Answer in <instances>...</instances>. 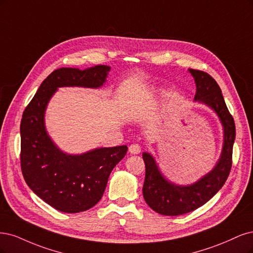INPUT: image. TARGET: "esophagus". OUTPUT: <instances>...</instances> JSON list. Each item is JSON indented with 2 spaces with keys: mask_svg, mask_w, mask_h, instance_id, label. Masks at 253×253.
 Instances as JSON below:
<instances>
[{
  "mask_svg": "<svg viewBox=\"0 0 253 253\" xmlns=\"http://www.w3.org/2000/svg\"><path fill=\"white\" fill-rule=\"evenodd\" d=\"M129 152L132 154H138L141 152V146L138 144H131L129 146Z\"/></svg>",
  "mask_w": 253,
  "mask_h": 253,
  "instance_id": "esophagus-1",
  "label": "esophagus"
}]
</instances>
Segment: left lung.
Wrapping results in <instances>:
<instances>
[{
  "label": "left lung",
  "mask_w": 253,
  "mask_h": 253,
  "mask_svg": "<svg viewBox=\"0 0 253 253\" xmlns=\"http://www.w3.org/2000/svg\"><path fill=\"white\" fill-rule=\"evenodd\" d=\"M188 70L197 86L194 101L208 106L221 121L224 133L223 148L215 166L190 185H176L167 180L151 154L143 152L146 167L144 199L152 210L163 215H182L203 206L222 188L232 165L235 125L226 106L221 88L208 73L195 69Z\"/></svg>",
  "instance_id": "8db88e82"
}]
</instances>
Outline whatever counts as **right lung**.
<instances>
[{
	"mask_svg": "<svg viewBox=\"0 0 253 253\" xmlns=\"http://www.w3.org/2000/svg\"><path fill=\"white\" fill-rule=\"evenodd\" d=\"M109 71L106 65L84 70L56 69L43 81L23 112L20 131L24 180L39 198L62 212H82L99 203L110 172L128 147H102L82 154L62 151L47 133V105L60 87L103 86Z\"/></svg>",
	"mask_w": 253,
	"mask_h": 253,
	"instance_id": "1",
	"label": "right lung"
}]
</instances>
